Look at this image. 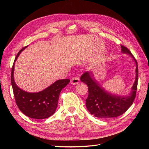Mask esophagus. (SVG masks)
I'll list each match as a JSON object with an SVG mask.
<instances>
[{
  "instance_id": "obj_1",
  "label": "esophagus",
  "mask_w": 149,
  "mask_h": 149,
  "mask_svg": "<svg viewBox=\"0 0 149 149\" xmlns=\"http://www.w3.org/2000/svg\"><path fill=\"white\" fill-rule=\"evenodd\" d=\"M79 79L78 77H74L71 79V83L72 84H76L79 83Z\"/></svg>"
}]
</instances>
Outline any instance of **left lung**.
Returning <instances> with one entry per match:
<instances>
[{
    "instance_id": "8db88e82",
    "label": "left lung",
    "mask_w": 149,
    "mask_h": 149,
    "mask_svg": "<svg viewBox=\"0 0 149 149\" xmlns=\"http://www.w3.org/2000/svg\"><path fill=\"white\" fill-rule=\"evenodd\" d=\"M121 50L123 53L131 56L136 63V80L129 96H116L107 92L97 83L91 72H85L81 76V81L88 86L89 94L86 100V106L90 113L96 118H110L122 115L131 106L136 97L139 72L137 63L127 48L121 45Z\"/></svg>"
}]
</instances>
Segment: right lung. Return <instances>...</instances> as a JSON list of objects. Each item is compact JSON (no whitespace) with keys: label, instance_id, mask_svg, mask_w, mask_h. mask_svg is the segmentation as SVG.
<instances>
[{"label":"right lung","instance_id":"add662e5","mask_svg":"<svg viewBox=\"0 0 149 149\" xmlns=\"http://www.w3.org/2000/svg\"><path fill=\"white\" fill-rule=\"evenodd\" d=\"M22 48L16 56L11 71V83L17 105L22 113L29 118L44 119L52 116L56 109L61 89L70 80H58L47 88L38 93H28L17 86L13 79L15 62L20 53L27 47Z\"/></svg>","mask_w":149,"mask_h":149}]
</instances>
